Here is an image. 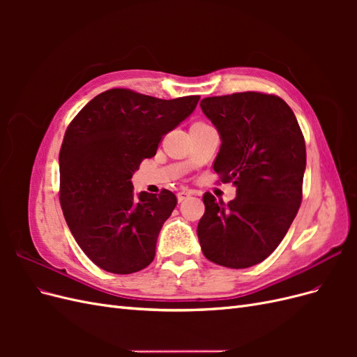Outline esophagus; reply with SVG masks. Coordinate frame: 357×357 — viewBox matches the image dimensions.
Wrapping results in <instances>:
<instances>
[{
    "label": "esophagus",
    "mask_w": 357,
    "mask_h": 357,
    "mask_svg": "<svg viewBox=\"0 0 357 357\" xmlns=\"http://www.w3.org/2000/svg\"><path fill=\"white\" fill-rule=\"evenodd\" d=\"M192 197V193L190 192H186V190H183V192H178L177 193V199H178V202H183V201H186L188 198H190Z\"/></svg>",
    "instance_id": "obj_1"
}]
</instances>
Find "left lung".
Listing matches in <instances>:
<instances>
[{
  "label": "left lung",
  "mask_w": 357,
  "mask_h": 357,
  "mask_svg": "<svg viewBox=\"0 0 357 357\" xmlns=\"http://www.w3.org/2000/svg\"><path fill=\"white\" fill-rule=\"evenodd\" d=\"M199 105L222 139L214 171L236 188L228 204L204 195L197 229L202 253L226 268L253 266L282 243L299 210L304 135L275 95L241 92L204 98Z\"/></svg>",
  "instance_id": "8db88e82"
}]
</instances>
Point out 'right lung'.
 Instances as JSON below:
<instances>
[{
  "mask_svg": "<svg viewBox=\"0 0 357 357\" xmlns=\"http://www.w3.org/2000/svg\"><path fill=\"white\" fill-rule=\"evenodd\" d=\"M198 101L197 95L159 100L110 89L70 123L59 152L61 207L75 241L104 271L132 274L152 264L177 198L167 189L135 197L131 178Z\"/></svg>",
  "mask_w": 357,
  "mask_h": 357,
  "instance_id": "right-lung-1",
  "label": "right lung"
}]
</instances>
